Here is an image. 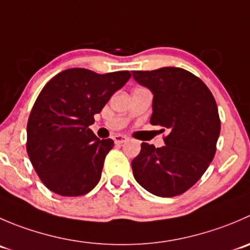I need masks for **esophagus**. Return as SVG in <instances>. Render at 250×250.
<instances>
[{
  "mask_svg": "<svg viewBox=\"0 0 250 250\" xmlns=\"http://www.w3.org/2000/svg\"><path fill=\"white\" fill-rule=\"evenodd\" d=\"M127 139L128 138L123 134H116L115 137H113V142H115L116 144H122V143H125Z\"/></svg>",
  "mask_w": 250,
  "mask_h": 250,
  "instance_id": "esophagus-1",
  "label": "esophagus"
}]
</instances>
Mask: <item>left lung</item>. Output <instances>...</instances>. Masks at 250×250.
Listing matches in <instances>:
<instances>
[{"label":"left lung","mask_w":250,"mask_h":250,"mask_svg":"<svg viewBox=\"0 0 250 250\" xmlns=\"http://www.w3.org/2000/svg\"><path fill=\"white\" fill-rule=\"evenodd\" d=\"M154 94L150 123L168 130L165 144L142 143L132 161L134 178L157 197H176L192 188L216 152L221 122L216 101L204 82L177 67L133 71Z\"/></svg>","instance_id":"left-lung-1"}]
</instances>
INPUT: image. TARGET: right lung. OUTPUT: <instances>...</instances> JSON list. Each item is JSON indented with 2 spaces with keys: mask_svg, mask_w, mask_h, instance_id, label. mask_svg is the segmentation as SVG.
I'll use <instances>...</instances> for the list:
<instances>
[{
  "mask_svg": "<svg viewBox=\"0 0 250 250\" xmlns=\"http://www.w3.org/2000/svg\"><path fill=\"white\" fill-rule=\"evenodd\" d=\"M130 77L128 71L98 74L71 68L56 74L40 91L26 125V151L51 192L81 197L99 183L115 144L98 139L89 125Z\"/></svg>",
  "mask_w": 250,
  "mask_h": 250,
  "instance_id": "right-lung-1",
  "label": "right lung"
}]
</instances>
